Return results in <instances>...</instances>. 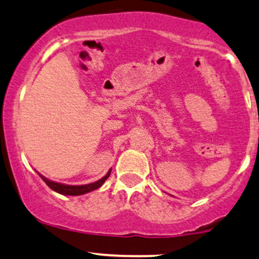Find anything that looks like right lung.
Listing matches in <instances>:
<instances>
[{"label": "right lung", "instance_id": "obj_1", "mask_svg": "<svg viewBox=\"0 0 259 259\" xmlns=\"http://www.w3.org/2000/svg\"><path fill=\"white\" fill-rule=\"evenodd\" d=\"M40 176V179L46 182V185L52 188L53 191L60 193V194L64 195H82L85 194V193H89L94 189H98L99 187H101L104 185V182L106 180L108 179L111 175V170L106 174V176L102 177L101 180L96 181L94 183H89V185H84V186H67V185H61V183H57V182H53V181H49L48 179H46L45 176H42L40 174H38Z\"/></svg>", "mask_w": 259, "mask_h": 259}]
</instances>
